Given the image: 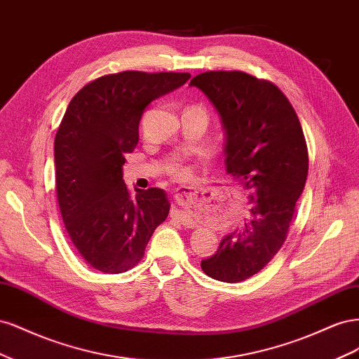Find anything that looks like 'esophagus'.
<instances>
[{"mask_svg":"<svg viewBox=\"0 0 359 359\" xmlns=\"http://www.w3.org/2000/svg\"><path fill=\"white\" fill-rule=\"evenodd\" d=\"M178 219L181 220V223L184 226H187V227H194V224H196V222H194V219H193V215L189 212L187 208H184V206H182V210L178 211Z\"/></svg>","mask_w":359,"mask_h":359,"instance_id":"esophagus-1","label":"esophagus"}]
</instances>
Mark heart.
<instances>
[{
	"label": "heart",
	"instance_id": "1",
	"mask_svg": "<svg viewBox=\"0 0 359 359\" xmlns=\"http://www.w3.org/2000/svg\"><path fill=\"white\" fill-rule=\"evenodd\" d=\"M169 173L177 180H186L190 175V169L187 166L181 165V163H173V165L169 168Z\"/></svg>",
	"mask_w": 359,
	"mask_h": 359
}]
</instances>
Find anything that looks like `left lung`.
I'll list each match as a JSON object with an SVG mask.
<instances>
[{"label": "left lung", "instance_id": "obj_1", "mask_svg": "<svg viewBox=\"0 0 359 359\" xmlns=\"http://www.w3.org/2000/svg\"><path fill=\"white\" fill-rule=\"evenodd\" d=\"M190 86L220 115L226 172L252 193L248 219L201 262L211 278L238 283L257 274L286 241L307 181L306 139L297 112L274 83L244 72H205Z\"/></svg>", "mask_w": 359, "mask_h": 359}]
</instances>
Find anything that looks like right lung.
Listing matches in <instances>:
<instances>
[{
  "mask_svg": "<svg viewBox=\"0 0 359 359\" xmlns=\"http://www.w3.org/2000/svg\"><path fill=\"white\" fill-rule=\"evenodd\" d=\"M189 79V73L121 72L85 85L69 103L53 147L57 196L73 245L94 269L133 268L166 220V191L132 194L123 166L137 145L145 107Z\"/></svg>",
  "mask_w": 359,
  "mask_h": 359,
  "instance_id": "right-lung-1",
  "label": "right lung"
}]
</instances>
